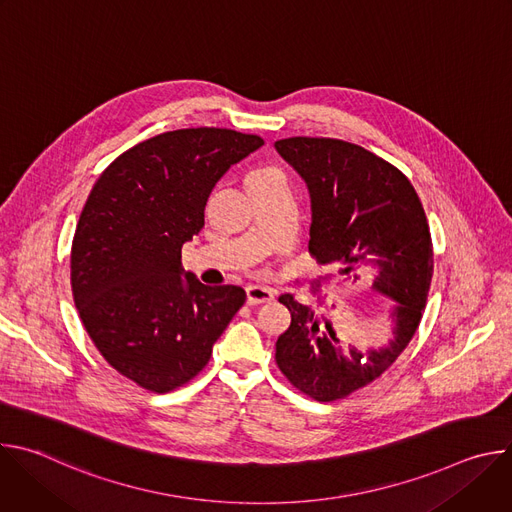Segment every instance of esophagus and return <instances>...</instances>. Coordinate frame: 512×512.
Masks as SVG:
<instances>
[{
    "label": "esophagus",
    "instance_id": "obj_1",
    "mask_svg": "<svg viewBox=\"0 0 512 512\" xmlns=\"http://www.w3.org/2000/svg\"><path fill=\"white\" fill-rule=\"evenodd\" d=\"M271 300H273V291L269 287H263V285H249L247 287V304L249 306L267 304Z\"/></svg>",
    "mask_w": 512,
    "mask_h": 512
}]
</instances>
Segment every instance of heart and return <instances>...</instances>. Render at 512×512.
<instances>
[{
    "label": "heart",
    "mask_w": 512,
    "mask_h": 512,
    "mask_svg": "<svg viewBox=\"0 0 512 512\" xmlns=\"http://www.w3.org/2000/svg\"><path fill=\"white\" fill-rule=\"evenodd\" d=\"M269 174H273V170L261 168V170H255V172L251 174V178H249V180H253V178H265V176H269Z\"/></svg>",
    "instance_id": "b5f03b06"
}]
</instances>
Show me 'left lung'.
Here are the masks:
<instances>
[{"label": "left lung", "mask_w": 512, "mask_h": 512, "mask_svg": "<svg viewBox=\"0 0 512 512\" xmlns=\"http://www.w3.org/2000/svg\"><path fill=\"white\" fill-rule=\"evenodd\" d=\"M306 180L312 198L310 255L342 275L375 269L373 289L393 300V338L383 348H344L332 324L283 294L291 324L275 342V362L304 395L328 403L379 379L411 342L433 275V245L421 200L407 176L373 152L332 137L275 141Z\"/></svg>", "instance_id": "obj_1"}]
</instances>
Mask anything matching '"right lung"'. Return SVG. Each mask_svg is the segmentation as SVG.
Returning <instances> with one entry per match:
<instances>
[{
  "mask_svg": "<svg viewBox=\"0 0 512 512\" xmlns=\"http://www.w3.org/2000/svg\"><path fill=\"white\" fill-rule=\"evenodd\" d=\"M263 139L192 127L145 139L95 182L72 239L70 285L81 322L111 367L152 393L192 381L247 294L182 269L225 172ZM186 276V280L181 277Z\"/></svg>",
  "mask_w": 512,
  "mask_h": 512,
  "instance_id": "add662e5",
  "label": "right lung"
}]
</instances>
